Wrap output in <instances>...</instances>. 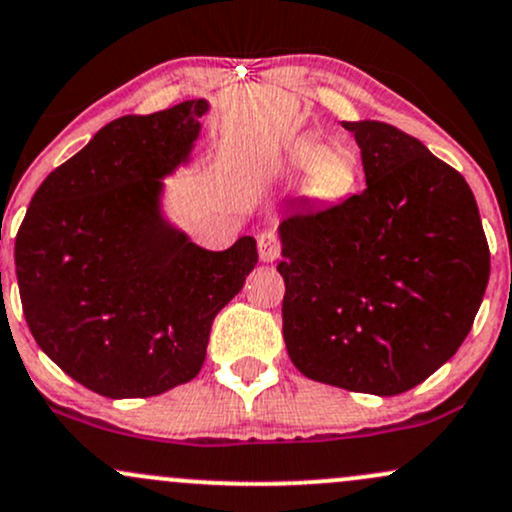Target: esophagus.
<instances>
[{
    "instance_id": "obj_1",
    "label": "esophagus",
    "mask_w": 512,
    "mask_h": 512,
    "mask_svg": "<svg viewBox=\"0 0 512 512\" xmlns=\"http://www.w3.org/2000/svg\"><path fill=\"white\" fill-rule=\"evenodd\" d=\"M257 250H260L262 262H274L279 257V252H282V240H279V235L274 230H262L257 235Z\"/></svg>"
}]
</instances>
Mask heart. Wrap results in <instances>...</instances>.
Segmentation results:
<instances>
[{
  "instance_id": "1",
  "label": "heart",
  "mask_w": 512,
  "mask_h": 512,
  "mask_svg": "<svg viewBox=\"0 0 512 512\" xmlns=\"http://www.w3.org/2000/svg\"><path fill=\"white\" fill-rule=\"evenodd\" d=\"M291 170H303V194L318 204H342L359 184V160L347 148H323L318 140L303 138L289 150Z\"/></svg>"
}]
</instances>
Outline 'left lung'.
<instances>
[{
    "label": "left lung",
    "instance_id": "obj_1",
    "mask_svg": "<svg viewBox=\"0 0 512 512\" xmlns=\"http://www.w3.org/2000/svg\"><path fill=\"white\" fill-rule=\"evenodd\" d=\"M342 126L362 150L367 189L284 216V342L308 379L396 396L469 335L491 252L454 167L389 123Z\"/></svg>",
    "mask_w": 512,
    "mask_h": 512
}]
</instances>
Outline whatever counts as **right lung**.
I'll return each instance as SVG.
<instances>
[{"instance_id":"1","label":"right lung","mask_w":512,"mask_h":512,"mask_svg":"<svg viewBox=\"0 0 512 512\" xmlns=\"http://www.w3.org/2000/svg\"><path fill=\"white\" fill-rule=\"evenodd\" d=\"M209 104L111 121L33 194L16 233L28 328L67 376L106 398L187 384L213 318L257 265L255 238L223 252L162 221L160 177L187 160Z\"/></svg>"}]
</instances>
